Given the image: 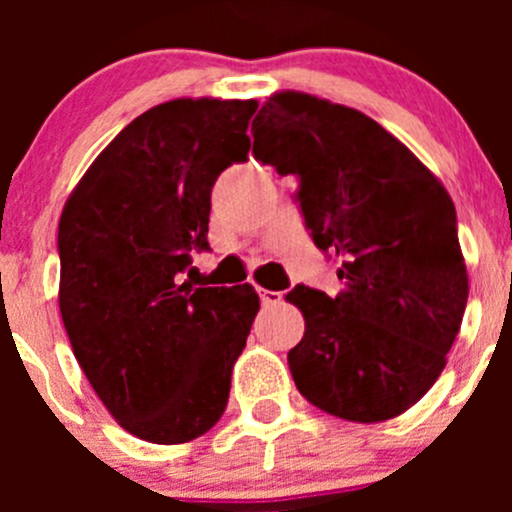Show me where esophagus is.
I'll list each match as a JSON object with an SVG mask.
<instances>
[{"label":"esophagus","mask_w":512,"mask_h":512,"mask_svg":"<svg viewBox=\"0 0 512 512\" xmlns=\"http://www.w3.org/2000/svg\"><path fill=\"white\" fill-rule=\"evenodd\" d=\"M262 307H272V304L282 302V292H275V289H260Z\"/></svg>","instance_id":"obj_1"}]
</instances>
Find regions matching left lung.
I'll use <instances>...</instances> for the list:
<instances>
[{
  "label": "left lung",
  "instance_id": "8db88e82",
  "mask_svg": "<svg viewBox=\"0 0 512 512\" xmlns=\"http://www.w3.org/2000/svg\"><path fill=\"white\" fill-rule=\"evenodd\" d=\"M252 136L257 160L297 175L314 245L339 260V294H287L304 317L287 354L299 394L347 421L401 416L436 384L466 312L451 195L374 118L327 98L272 94Z\"/></svg>",
  "mask_w": 512,
  "mask_h": 512
}]
</instances>
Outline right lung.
<instances>
[{
	"mask_svg": "<svg viewBox=\"0 0 512 512\" xmlns=\"http://www.w3.org/2000/svg\"><path fill=\"white\" fill-rule=\"evenodd\" d=\"M255 111L252 98L148 108L98 153L61 213L71 349L108 414L148 443H188L220 421L260 309L252 285L183 282L190 252L210 250V193L247 160Z\"/></svg>",
	"mask_w": 512,
	"mask_h": 512,
	"instance_id": "1",
	"label": "right lung"
}]
</instances>
